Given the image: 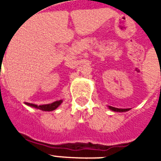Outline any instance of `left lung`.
I'll list each match as a JSON object with an SVG mask.
<instances>
[{
	"label": "left lung",
	"mask_w": 161,
	"mask_h": 161,
	"mask_svg": "<svg viewBox=\"0 0 161 161\" xmlns=\"http://www.w3.org/2000/svg\"><path fill=\"white\" fill-rule=\"evenodd\" d=\"M108 108H110L111 110L115 112H124V111H128V108H115V107H112V106H109Z\"/></svg>",
	"instance_id": "obj_1"
}]
</instances>
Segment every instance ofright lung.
Listing matches in <instances>:
<instances>
[{"label":"right lung","instance_id":"obj_1","mask_svg":"<svg viewBox=\"0 0 161 161\" xmlns=\"http://www.w3.org/2000/svg\"><path fill=\"white\" fill-rule=\"evenodd\" d=\"M62 103V100H59V101H56L53 103H50V104H45V105H40L38 106L36 104H33V103H26V105H28L30 107H33V108H39L40 110H43V111H53L54 109H56L60 104Z\"/></svg>","mask_w":161,"mask_h":161}]
</instances>
